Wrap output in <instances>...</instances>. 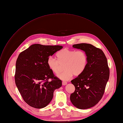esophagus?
Wrapping results in <instances>:
<instances>
[{"instance_id": "esophagus-1", "label": "esophagus", "mask_w": 123, "mask_h": 123, "mask_svg": "<svg viewBox=\"0 0 123 123\" xmlns=\"http://www.w3.org/2000/svg\"><path fill=\"white\" fill-rule=\"evenodd\" d=\"M62 84L63 85H66L67 84V82H62Z\"/></svg>"}]
</instances>
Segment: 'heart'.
I'll return each instance as SVG.
<instances>
[{"mask_svg": "<svg viewBox=\"0 0 123 123\" xmlns=\"http://www.w3.org/2000/svg\"><path fill=\"white\" fill-rule=\"evenodd\" d=\"M56 59L49 57L47 60L49 69L55 74H59L64 65L63 72L58 77L64 81L70 80L73 76H78L85 70L88 62L86 52L83 50H77L63 49L56 54Z\"/></svg>", "mask_w": 123, "mask_h": 123, "instance_id": "obj_1", "label": "heart"}]
</instances>
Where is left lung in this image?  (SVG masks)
I'll return each mask as SVG.
<instances>
[{
    "mask_svg": "<svg viewBox=\"0 0 123 123\" xmlns=\"http://www.w3.org/2000/svg\"><path fill=\"white\" fill-rule=\"evenodd\" d=\"M73 47L86 52L88 62L82 74L71 81L75 90L70 100L77 108L86 109L95 105L102 98L109 78V69L101 49L87 43L74 44Z\"/></svg>",
    "mask_w": 123,
    "mask_h": 123,
    "instance_id": "left-lung-1",
    "label": "left lung"
}]
</instances>
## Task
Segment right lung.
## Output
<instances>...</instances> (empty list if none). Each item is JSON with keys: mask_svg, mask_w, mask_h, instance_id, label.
<instances>
[{"mask_svg": "<svg viewBox=\"0 0 123 123\" xmlns=\"http://www.w3.org/2000/svg\"><path fill=\"white\" fill-rule=\"evenodd\" d=\"M63 48L60 45H31L21 52L16 61L15 80L24 101L40 109L51 101L55 90L62 85L47 65V60ZM51 79L50 81H48Z\"/></svg>", "mask_w": 123, "mask_h": 123, "instance_id": "right-lung-1", "label": "right lung"}]
</instances>
